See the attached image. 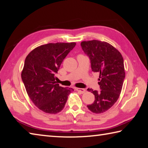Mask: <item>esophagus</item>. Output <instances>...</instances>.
<instances>
[{
	"label": "esophagus",
	"mask_w": 148,
	"mask_h": 148,
	"mask_svg": "<svg viewBox=\"0 0 148 148\" xmlns=\"http://www.w3.org/2000/svg\"><path fill=\"white\" fill-rule=\"evenodd\" d=\"M76 91L79 92L80 93H84L86 91V90L85 89H82V88H76Z\"/></svg>",
	"instance_id": "obj_1"
}]
</instances>
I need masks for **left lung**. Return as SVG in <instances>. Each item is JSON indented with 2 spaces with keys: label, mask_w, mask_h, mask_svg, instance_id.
<instances>
[{
  "label": "left lung",
  "mask_w": 148,
  "mask_h": 148,
  "mask_svg": "<svg viewBox=\"0 0 148 148\" xmlns=\"http://www.w3.org/2000/svg\"><path fill=\"white\" fill-rule=\"evenodd\" d=\"M82 48L89 57L92 71L99 72L101 91L87 89L95 95L93 103L87 105L95 114L104 113L116 103L125 77L123 58L118 50L106 42L84 41Z\"/></svg>",
  "instance_id": "obj_1"
}]
</instances>
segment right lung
I'll return each mask as SVG.
<instances>
[{
    "instance_id": "obj_1",
    "label": "right lung",
    "mask_w": 148,
    "mask_h": 148,
    "mask_svg": "<svg viewBox=\"0 0 148 148\" xmlns=\"http://www.w3.org/2000/svg\"><path fill=\"white\" fill-rule=\"evenodd\" d=\"M71 43H49L37 47L27 56L21 79L29 98L45 113L57 114L64 108L72 88L59 86L55 81L65 57L76 46Z\"/></svg>"
}]
</instances>
